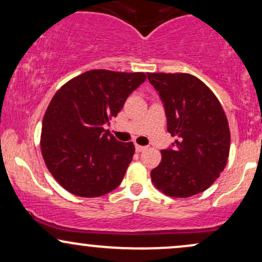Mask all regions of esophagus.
<instances>
[{"mask_svg":"<svg viewBox=\"0 0 262 262\" xmlns=\"http://www.w3.org/2000/svg\"><path fill=\"white\" fill-rule=\"evenodd\" d=\"M135 150H137L138 152H141V151H144V150H146V146H141V145H135Z\"/></svg>","mask_w":262,"mask_h":262,"instance_id":"esophagus-1","label":"esophagus"}]
</instances>
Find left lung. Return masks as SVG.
Here are the masks:
<instances>
[{
  "mask_svg": "<svg viewBox=\"0 0 262 262\" xmlns=\"http://www.w3.org/2000/svg\"><path fill=\"white\" fill-rule=\"evenodd\" d=\"M164 104L167 132L177 137L151 171L156 188L171 197L206 191L224 170L229 155L227 117L213 92L188 74H148Z\"/></svg>",
  "mask_w": 262,
  "mask_h": 262,
  "instance_id": "8db88e82",
  "label": "left lung"
}]
</instances>
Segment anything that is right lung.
Segmentation results:
<instances>
[{"label": "right lung", "instance_id": "obj_1", "mask_svg": "<svg viewBox=\"0 0 262 262\" xmlns=\"http://www.w3.org/2000/svg\"><path fill=\"white\" fill-rule=\"evenodd\" d=\"M146 75L91 70L65 83L50 101L41 127V155L70 193L98 197L119 186L133 159V143L103 128Z\"/></svg>", "mask_w": 262, "mask_h": 262}]
</instances>
